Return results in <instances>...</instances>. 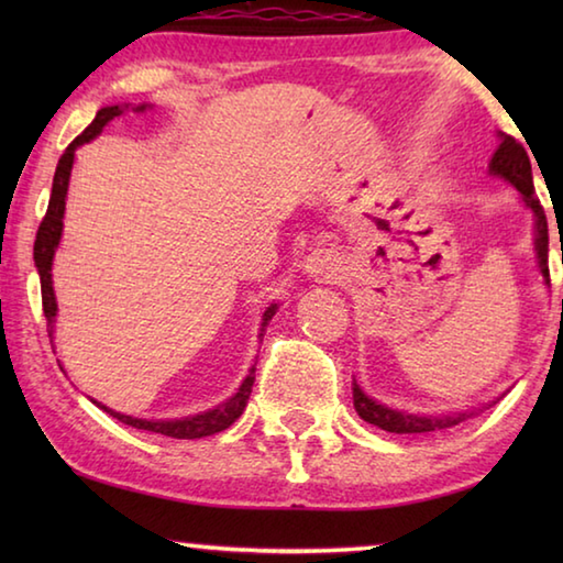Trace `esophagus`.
I'll use <instances>...</instances> for the list:
<instances>
[{
  "instance_id": "1",
  "label": "esophagus",
  "mask_w": 563,
  "mask_h": 563,
  "mask_svg": "<svg viewBox=\"0 0 563 563\" xmlns=\"http://www.w3.org/2000/svg\"><path fill=\"white\" fill-rule=\"evenodd\" d=\"M340 271V261L330 251H322V247L320 251H312L308 258L302 261V273L316 280H338Z\"/></svg>"
}]
</instances>
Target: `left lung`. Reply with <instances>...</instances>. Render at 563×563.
<instances>
[{
	"mask_svg": "<svg viewBox=\"0 0 563 563\" xmlns=\"http://www.w3.org/2000/svg\"><path fill=\"white\" fill-rule=\"evenodd\" d=\"M497 136H499V146L489 161V174L504 178L507 184L517 188L523 206L533 213V251H537V268L541 273V278H544V283L549 285V225H547L544 208H541L539 198L533 196L529 156L517 139H511L501 131ZM352 402H355L357 415L365 419V422L395 434H424L434 430H446V427L460 424L466 417L474 415V409H464V412H450V415H412L407 412V409H395L389 405L377 402L375 397H369L365 389L357 385V379L352 383Z\"/></svg>",
	"mask_w": 563,
	"mask_h": 563,
	"instance_id": "obj_1",
	"label": "left lung"
}]
</instances>
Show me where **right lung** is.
Segmentation results:
<instances>
[{
	"mask_svg": "<svg viewBox=\"0 0 563 563\" xmlns=\"http://www.w3.org/2000/svg\"><path fill=\"white\" fill-rule=\"evenodd\" d=\"M129 109V103H113V107H103L99 109L97 119H93L87 129H84L81 136H76L69 148L64 151V156L56 164V174H54V184H52V198H49V208H46V216L36 231V241H34V265L36 273H40L42 280V305H44V318L46 325H49V338L54 335V322H56V295H54V280H52V265H54V255L56 247L62 243V233H64V211H66V194H69V178H71V168H74V156L76 148L89 144L99 136L103 126H109V121L121 117L123 111ZM133 111H146L151 109V103H139V107H131ZM275 312H278V302H271L263 312V322H261V332L258 338L263 340L265 328L273 320ZM62 367V365H59ZM255 383V365L247 369L245 379L241 387L225 399V402L216 405L213 409H206V412L198 415H188V417H178V419H144V417H131V415H121L117 409H111L107 405H101L93 399V405L101 407L103 412L117 417L119 422L136 427V430H146V432H156L164 437H174V440H201V437H211L216 432H223L225 427H231L238 417L243 415V409L247 405V397H251V389Z\"/></svg>",
	"mask_w": 563,
	"mask_h": 563,
	"instance_id": "right-lung-1",
	"label": "right lung"
}]
</instances>
